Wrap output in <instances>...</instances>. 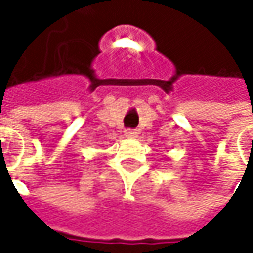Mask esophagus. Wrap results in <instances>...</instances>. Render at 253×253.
I'll return each mask as SVG.
<instances>
[{"label": "esophagus", "mask_w": 253, "mask_h": 253, "mask_svg": "<svg viewBox=\"0 0 253 253\" xmlns=\"http://www.w3.org/2000/svg\"><path fill=\"white\" fill-rule=\"evenodd\" d=\"M125 136H126V138H135V136H136V131H133V129H128V131L125 132Z\"/></svg>", "instance_id": "esophagus-1"}]
</instances>
